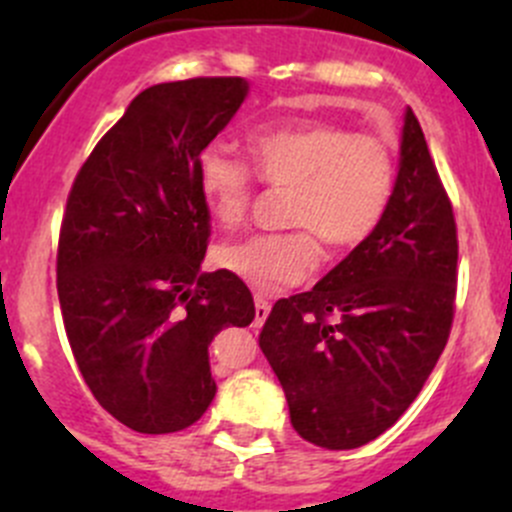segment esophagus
I'll use <instances>...</instances> for the list:
<instances>
[{"label":"esophagus","instance_id":"esophagus-1","mask_svg":"<svg viewBox=\"0 0 512 512\" xmlns=\"http://www.w3.org/2000/svg\"><path fill=\"white\" fill-rule=\"evenodd\" d=\"M270 309H272V304L267 302L262 294H255V324L257 327H262V324H265V319L270 317Z\"/></svg>","mask_w":512,"mask_h":512}]
</instances>
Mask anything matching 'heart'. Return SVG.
I'll return each mask as SVG.
<instances>
[{
	"mask_svg": "<svg viewBox=\"0 0 512 512\" xmlns=\"http://www.w3.org/2000/svg\"><path fill=\"white\" fill-rule=\"evenodd\" d=\"M252 169L265 185L289 190L277 235H255L218 250L220 267L262 292H277L312 275L319 240L329 250L361 245L386 215L396 183L394 153L374 136L334 123L260 131L247 141ZM198 188L223 227L245 223L255 198V176L220 148L198 158Z\"/></svg>",
	"mask_w": 512,
	"mask_h": 512,
	"instance_id": "obj_1",
	"label": "heart"
}]
</instances>
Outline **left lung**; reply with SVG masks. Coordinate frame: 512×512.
<instances>
[{"label": "left lung", "instance_id": "8db88e82", "mask_svg": "<svg viewBox=\"0 0 512 512\" xmlns=\"http://www.w3.org/2000/svg\"><path fill=\"white\" fill-rule=\"evenodd\" d=\"M458 240L451 200L411 108L379 227L309 292L280 299L260 349L304 441L349 451L414 404L448 342Z\"/></svg>", "mask_w": 512, "mask_h": 512}]
</instances>
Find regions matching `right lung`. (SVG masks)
I'll use <instances>...</instances> for the list:
<instances>
[{
    "mask_svg": "<svg viewBox=\"0 0 512 512\" xmlns=\"http://www.w3.org/2000/svg\"><path fill=\"white\" fill-rule=\"evenodd\" d=\"M247 91L240 76L141 91L66 200L56 255L66 337L98 404L138 433L193 426L218 391L210 342L255 319L240 277L200 270L210 213L198 158Z\"/></svg>",
    "mask_w": 512,
    "mask_h": 512,
    "instance_id": "add662e5",
    "label": "right lung"
}]
</instances>
